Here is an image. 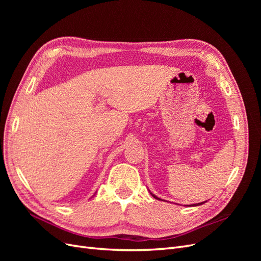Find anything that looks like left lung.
Masks as SVG:
<instances>
[{"mask_svg":"<svg viewBox=\"0 0 261 261\" xmlns=\"http://www.w3.org/2000/svg\"><path fill=\"white\" fill-rule=\"evenodd\" d=\"M152 195V197H153V198H155V199H159L160 200V198H158V197L156 196H154L153 194H151ZM203 202H200V203H195V204H193V206H199V204H202Z\"/></svg>","mask_w":261,"mask_h":261,"instance_id":"1","label":"left lung"}]
</instances>
